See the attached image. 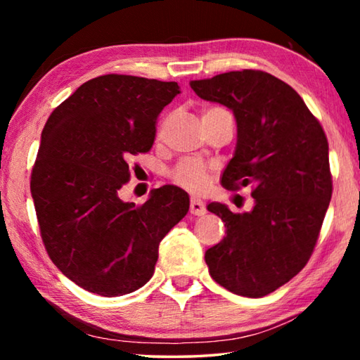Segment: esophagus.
<instances>
[{
    "instance_id": "1",
    "label": "esophagus",
    "mask_w": 360,
    "mask_h": 360,
    "mask_svg": "<svg viewBox=\"0 0 360 360\" xmlns=\"http://www.w3.org/2000/svg\"><path fill=\"white\" fill-rule=\"evenodd\" d=\"M191 212L195 216L206 214V205L198 198H191Z\"/></svg>"
}]
</instances>
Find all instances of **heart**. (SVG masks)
I'll use <instances>...</instances> for the list:
<instances>
[{"label": "heart", "mask_w": 360, "mask_h": 360, "mask_svg": "<svg viewBox=\"0 0 360 360\" xmlns=\"http://www.w3.org/2000/svg\"><path fill=\"white\" fill-rule=\"evenodd\" d=\"M216 111H225L222 108H206L203 114L208 112H216ZM173 181L176 184L188 188L192 192H200L203 191L208 184V173H206V168L202 162L195 160V158H187V160L181 162L178 167L174 168L173 172Z\"/></svg>", "instance_id": "1"}]
</instances>
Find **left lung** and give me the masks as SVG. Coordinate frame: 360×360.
I'll list each match as a JSON object with an SVG mask.
<instances>
[{
    "label": "left lung",
    "mask_w": 360,
    "mask_h": 360,
    "mask_svg": "<svg viewBox=\"0 0 360 360\" xmlns=\"http://www.w3.org/2000/svg\"><path fill=\"white\" fill-rule=\"evenodd\" d=\"M191 87L235 115L236 148L222 186L254 187L248 212L208 205L225 236L205 252L206 265L236 295H268L307 265L318 241L332 198L326 133L302 96L268 72L230 71L191 81Z\"/></svg>",
    "instance_id": "obj_1"
}]
</instances>
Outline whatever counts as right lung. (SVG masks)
I'll return each instance as SVG.
<instances>
[{
  "instance_id": "right-lung-1",
  "label": "right lung",
  "mask_w": 360,
  "mask_h": 360,
  "mask_svg": "<svg viewBox=\"0 0 360 360\" xmlns=\"http://www.w3.org/2000/svg\"><path fill=\"white\" fill-rule=\"evenodd\" d=\"M178 94V82L98 76L46 122L30 182L41 238L85 290L119 297L143 288L163 236L187 214L188 195L176 186L154 188L141 206L119 197L129 158L150 150L158 114Z\"/></svg>"
}]
</instances>
